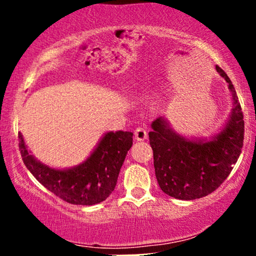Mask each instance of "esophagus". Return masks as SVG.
Segmentation results:
<instances>
[{"instance_id": "34e87169", "label": "esophagus", "mask_w": 256, "mask_h": 256, "mask_svg": "<svg viewBox=\"0 0 256 256\" xmlns=\"http://www.w3.org/2000/svg\"><path fill=\"white\" fill-rule=\"evenodd\" d=\"M146 137H148V134H146V128H137L136 130H134V138H136L137 140H146Z\"/></svg>"}]
</instances>
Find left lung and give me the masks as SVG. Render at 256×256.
Returning a JSON list of instances; mask_svg holds the SVG:
<instances>
[{
  "instance_id": "obj_1",
  "label": "left lung",
  "mask_w": 256,
  "mask_h": 256,
  "mask_svg": "<svg viewBox=\"0 0 256 256\" xmlns=\"http://www.w3.org/2000/svg\"><path fill=\"white\" fill-rule=\"evenodd\" d=\"M216 71L228 83L234 110L222 132L210 140H190L179 136L162 116L154 120L149 143L154 156L155 176L161 190L178 200L210 195L228 177L238 160L244 140V120L238 98L228 74Z\"/></svg>"
}]
</instances>
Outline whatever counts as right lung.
Wrapping results in <instances>:
<instances>
[{
    "label": "right lung",
    "mask_w": 256,
    "mask_h": 256,
    "mask_svg": "<svg viewBox=\"0 0 256 256\" xmlns=\"http://www.w3.org/2000/svg\"><path fill=\"white\" fill-rule=\"evenodd\" d=\"M132 136L128 131L107 132L86 161L71 170H54L40 164L28 152L22 134L18 137L25 166L44 188L68 204L92 206L113 192L132 146Z\"/></svg>",
    "instance_id": "obj_1"
}]
</instances>
